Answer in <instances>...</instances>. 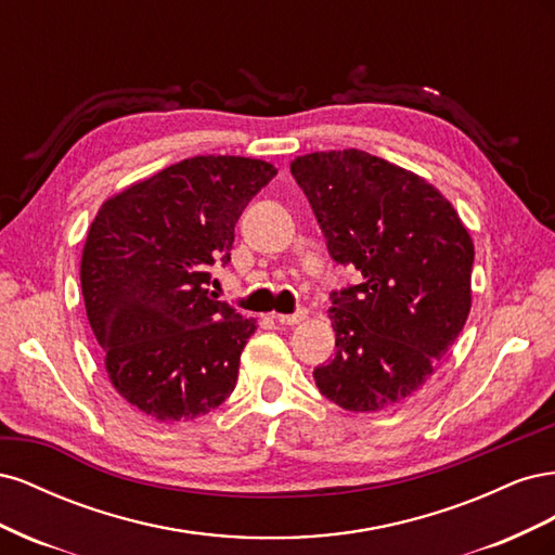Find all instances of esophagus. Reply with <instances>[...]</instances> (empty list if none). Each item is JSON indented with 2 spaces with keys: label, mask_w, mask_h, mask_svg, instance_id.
I'll list each match as a JSON object with an SVG mask.
<instances>
[{
  "label": "esophagus",
  "mask_w": 555,
  "mask_h": 555,
  "mask_svg": "<svg viewBox=\"0 0 555 555\" xmlns=\"http://www.w3.org/2000/svg\"><path fill=\"white\" fill-rule=\"evenodd\" d=\"M275 317V322H280V324H284V326H294V324H300L304 322V319L308 317V312H294V314H273Z\"/></svg>",
  "instance_id": "obj_1"
}]
</instances>
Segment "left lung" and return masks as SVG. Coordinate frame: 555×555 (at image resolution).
Wrapping results in <instances>:
<instances>
[{
	"label": "left lung",
	"mask_w": 555,
	"mask_h": 555,
	"mask_svg": "<svg viewBox=\"0 0 555 555\" xmlns=\"http://www.w3.org/2000/svg\"><path fill=\"white\" fill-rule=\"evenodd\" d=\"M306 192L333 261L361 284L333 292L335 357L317 389L349 412L398 408L422 389L473 306L475 245L433 184L363 150L300 155Z\"/></svg>",
	"instance_id": "obj_1"
}]
</instances>
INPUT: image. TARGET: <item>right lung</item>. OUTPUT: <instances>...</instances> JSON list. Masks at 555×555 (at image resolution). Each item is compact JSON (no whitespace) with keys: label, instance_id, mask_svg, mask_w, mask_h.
<instances>
[{"label":"right lung","instance_id":"add662e5","mask_svg":"<svg viewBox=\"0 0 555 555\" xmlns=\"http://www.w3.org/2000/svg\"><path fill=\"white\" fill-rule=\"evenodd\" d=\"M273 164L198 155L106 198L90 224L80 287L115 391L162 424L204 416L236 389L257 331L208 292L233 229Z\"/></svg>","mask_w":555,"mask_h":555}]
</instances>
